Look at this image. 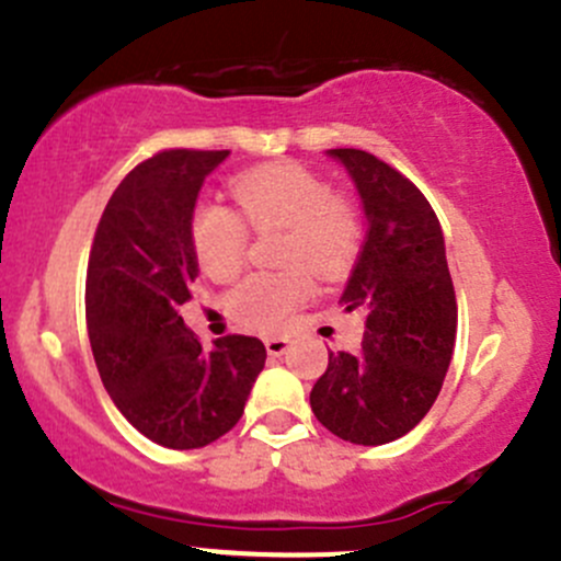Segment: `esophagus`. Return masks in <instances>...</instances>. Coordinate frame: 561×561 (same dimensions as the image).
<instances>
[{
    "label": "esophagus",
    "instance_id": "34e87169",
    "mask_svg": "<svg viewBox=\"0 0 561 561\" xmlns=\"http://www.w3.org/2000/svg\"><path fill=\"white\" fill-rule=\"evenodd\" d=\"M287 346H290V339H282V335H271V339H265V352L274 357L285 355Z\"/></svg>",
    "mask_w": 561,
    "mask_h": 561
}]
</instances>
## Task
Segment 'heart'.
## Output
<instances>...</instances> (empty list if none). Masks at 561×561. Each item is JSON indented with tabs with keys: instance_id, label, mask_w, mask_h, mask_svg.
I'll return each mask as SVG.
<instances>
[{
	"instance_id": "heart-1",
	"label": "heart",
	"mask_w": 561,
	"mask_h": 561,
	"mask_svg": "<svg viewBox=\"0 0 561 561\" xmlns=\"http://www.w3.org/2000/svg\"><path fill=\"white\" fill-rule=\"evenodd\" d=\"M231 196L242 217L228 206L202 204L191 222L193 250L211 279L228 282L247 257V228L240 220L252 231L282 228L279 263L290 268L247 276L228 296L236 322L252 330H279L311 296V279L299 265L322 279H339L355 263L363 226L355 206L333 196L322 176L293 163L241 174Z\"/></svg>"
}]
</instances>
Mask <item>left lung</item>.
I'll use <instances>...</instances> for the list:
<instances>
[{
  "label": "left lung",
  "mask_w": 561,
  "mask_h": 561,
  "mask_svg": "<svg viewBox=\"0 0 561 561\" xmlns=\"http://www.w3.org/2000/svg\"><path fill=\"white\" fill-rule=\"evenodd\" d=\"M363 202L365 244L339 304L359 309V352H330L311 411L357 446L403 438L433 409L457 339V298L433 206L414 182L365 150H328Z\"/></svg>",
  "instance_id": "8db88e82"
}]
</instances>
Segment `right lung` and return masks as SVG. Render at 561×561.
Wrapping results in <instances>:
<instances>
[{
    "instance_id": "right-lung-1",
    "label": "right lung",
    "mask_w": 561,
    "mask_h": 561,
    "mask_svg": "<svg viewBox=\"0 0 561 561\" xmlns=\"http://www.w3.org/2000/svg\"><path fill=\"white\" fill-rule=\"evenodd\" d=\"M228 150H167L139 163L104 206L91 247L85 320L102 385L152 444L202 449L244 414L265 365L252 335L206 350L180 306L198 276L191 222Z\"/></svg>"
}]
</instances>
